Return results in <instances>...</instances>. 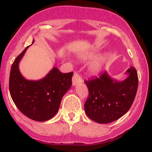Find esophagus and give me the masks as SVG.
Segmentation results:
<instances>
[{
  "instance_id": "34e87169",
  "label": "esophagus",
  "mask_w": 152,
  "mask_h": 152,
  "mask_svg": "<svg viewBox=\"0 0 152 152\" xmlns=\"http://www.w3.org/2000/svg\"><path fill=\"white\" fill-rule=\"evenodd\" d=\"M82 80L81 78V77L79 75V74L77 73V72H75L73 75V77H72V85L73 86H75L79 83H82Z\"/></svg>"
}]
</instances>
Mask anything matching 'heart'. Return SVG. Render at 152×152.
<instances>
[{
  "instance_id": "obj_1",
  "label": "heart",
  "mask_w": 152,
  "mask_h": 152,
  "mask_svg": "<svg viewBox=\"0 0 152 152\" xmlns=\"http://www.w3.org/2000/svg\"><path fill=\"white\" fill-rule=\"evenodd\" d=\"M95 57V54H84L79 56V59L80 61H86L93 59ZM109 59V55L108 54H104L100 57L94 60L93 62L89 64L88 67V72L91 76H96L100 73L102 70L103 66L107 61Z\"/></svg>"
}]
</instances>
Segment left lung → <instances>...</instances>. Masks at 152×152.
I'll list each match as a JSON object with an SVG mask.
<instances>
[{
	"mask_svg": "<svg viewBox=\"0 0 152 152\" xmlns=\"http://www.w3.org/2000/svg\"><path fill=\"white\" fill-rule=\"evenodd\" d=\"M127 77L122 81L112 78L107 72L99 77L86 81L89 95L84 104L85 113L99 124L115 121L132 107L138 85L136 70L130 67L125 72Z\"/></svg>",
	"mask_w": 152,
	"mask_h": 152,
	"instance_id": "obj_1",
	"label": "left lung"
}]
</instances>
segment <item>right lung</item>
Returning <instances> with one entry per match:
<instances>
[{
	"label": "right lung",
	"instance_id": "1",
	"mask_svg": "<svg viewBox=\"0 0 152 152\" xmlns=\"http://www.w3.org/2000/svg\"><path fill=\"white\" fill-rule=\"evenodd\" d=\"M34 42L33 40L31 45ZM30 45L25 48L12 64L10 92L22 113L35 121H47L57 113L62 97L72 86L73 72L62 73L57 68L53 67L41 80H27L20 73L19 63Z\"/></svg>",
	"mask_w": 152,
	"mask_h": 152
}]
</instances>
